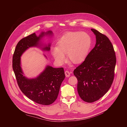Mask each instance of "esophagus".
Returning a JSON list of instances; mask_svg holds the SVG:
<instances>
[{
    "instance_id": "obj_1",
    "label": "esophagus",
    "mask_w": 127,
    "mask_h": 127,
    "mask_svg": "<svg viewBox=\"0 0 127 127\" xmlns=\"http://www.w3.org/2000/svg\"><path fill=\"white\" fill-rule=\"evenodd\" d=\"M64 73H65V76H66V77H69L70 76V74H71L69 71H67V70L65 71Z\"/></svg>"
}]
</instances>
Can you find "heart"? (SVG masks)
Instances as JSON below:
<instances>
[{
  "instance_id": "1",
  "label": "heart",
  "mask_w": 127,
  "mask_h": 127,
  "mask_svg": "<svg viewBox=\"0 0 127 127\" xmlns=\"http://www.w3.org/2000/svg\"><path fill=\"white\" fill-rule=\"evenodd\" d=\"M91 45V37L87 33L68 32L59 39L57 46L52 47L51 54L60 64L65 62L66 54L69 61L78 64L85 58Z\"/></svg>"
}]
</instances>
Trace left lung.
<instances>
[{
    "label": "left lung",
    "instance_id": "1",
    "mask_svg": "<svg viewBox=\"0 0 127 127\" xmlns=\"http://www.w3.org/2000/svg\"><path fill=\"white\" fill-rule=\"evenodd\" d=\"M91 30L96 36L95 46L73 72L78 80V94L88 103L98 100L108 91L114 79L116 62L109 38L96 30Z\"/></svg>",
    "mask_w": 127,
    "mask_h": 127
}]
</instances>
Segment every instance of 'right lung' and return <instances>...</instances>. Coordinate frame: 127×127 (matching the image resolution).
<instances>
[{
    "instance_id": "1",
    "label": "right lung",
    "mask_w": 127,
    "mask_h": 127,
    "mask_svg": "<svg viewBox=\"0 0 127 127\" xmlns=\"http://www.w3.org/2000/svg\"><path fill=\"white\" fill-rule=\"evenodd\" d=\"M52 31L42 32L38 36L35 33L26 36L19 41L13 56V69L18 87L30 100L42 105H49L57 99L62 83L65 78L64 68H53L47 66L45 70L34 79H28L23 76L20 66V56L30 47L37 46L41 37L50 35ZM50 44L42 48L50 50Z\"/></svg>"
}]
</instances>
